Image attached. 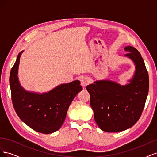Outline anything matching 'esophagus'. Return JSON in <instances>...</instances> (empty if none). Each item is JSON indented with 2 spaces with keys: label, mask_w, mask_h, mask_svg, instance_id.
Returning <instances> with one entry per match:
<instances>
[{
  "label": "esophagus",
  "mask_w": 157,
  "mask_h": 157,
  "mask_svg": "<svg viewBox=\"0 0 157 157\" xmlns=\"http://www.w3.org/2000/svg\"><path fill=\"white\" fill-rule=\"evenodd\" d=\"M80 82H81L82 86L85 87L90 83V80L88 77H82L80 79Z\"/></svg>",
  "instance_id": "esophagus-1"
}]
</instances>
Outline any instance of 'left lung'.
Wrapping results in <instances>:
<instances>
[{
  "mask_svg": "<svg viewBox=\"0 0 157 157\" xmlns=\"http://www.w3.org/2000/svg\"><path fill=\"white\" fill-rule=\"evenodd\" d=\"M134 61L136 73L126 86L99 80L86 87L98 126L107 132H118L134 126L140 119L149 92V80L144 61L134 47L124 48Z\"/></svg>",
  "mask_w": 157,
  "mask_h": 157,
  "instance_id": "left-lung-1",
  "label": "left lung"
}]
</instances>
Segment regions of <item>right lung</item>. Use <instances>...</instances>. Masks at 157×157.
<instances>
[{
  "mask_svg": "<svg viewBox=\"0 0 157 157\" xmlns=\"http://www.w3.org/2000/svg\"><path fill=\"white\" fill-rule=\"evenodd\" d=\"M18 54L10 74L11 97L14 109L20 119L38 132L48 134L58 130L63 124L73 99L82 90L79 80L61 84L45 94L25 92L18 81Z\"/></svg>",
  "mask_w": 157,
  "mask_h": 157,
  "instance_id": "add662e5",
  "label": "right lung"
}]
</instances>
